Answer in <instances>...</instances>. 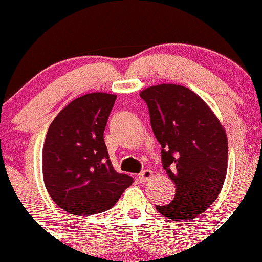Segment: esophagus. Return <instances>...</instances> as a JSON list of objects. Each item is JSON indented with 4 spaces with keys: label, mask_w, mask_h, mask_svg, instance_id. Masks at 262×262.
I'll list each match as a JSON object with an SVG mask.
<instances>
[{
    "label": "esophagus",
    "mask_w": 262,
    "mask_h": 262,
    "mask_svg": "<svg viewBox=\"0 0 262 262\" xmlns=\"http://www.w3.org/2000/svg\"><path fill=\"white\" fill-rule=\"evenodd\" d=\"M151 177H152L151 170H143L139 175V180H140V182H146V181H149Z\"/></svg>",
    "instance_id": "obj_1"
}]
</instances>
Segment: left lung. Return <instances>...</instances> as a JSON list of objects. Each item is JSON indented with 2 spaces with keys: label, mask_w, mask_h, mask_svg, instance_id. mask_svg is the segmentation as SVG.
Wrapping results in <instances>:
<instances>
[{
  "label": "left lung",
  "mask_w": 262,
  "mask_h": 262,
  "mask_svg": "<svg viewBox=\"0 0 262 262\" xmlns=\"http://www.w3.org/2000/svg\"><path fill=\"white\" fill-rule=\"evenodd\" d=\"M140 97L161 145L162 167L175 183V198L159 213L173 221L198 217L215 201L227 175L228 139L223 125L200 96L185 86L162 83Z\"/></svg>",
  "instance_id": "1"
}]
</instances>
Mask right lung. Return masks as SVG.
Returning a JSON list of instances; mask_svg holds the SVG:
<instances>
[{"label": "right lung", "instance_id": "right-lung-1", "mask_svg": "<svg viewBox=\"0 0 262 262\" xmlns=\"http://www.w3.org/2000/svg\"><path fill=\"white\" fill-rule=\"evenodd\" d=\"M117 96L93 92L59 112L43 146V177L50 197L75 215L111 209L133 177L113 169L103 132Z\"/></svg>", "mask_w": 262, "mask_h": 262}]
</instances>
